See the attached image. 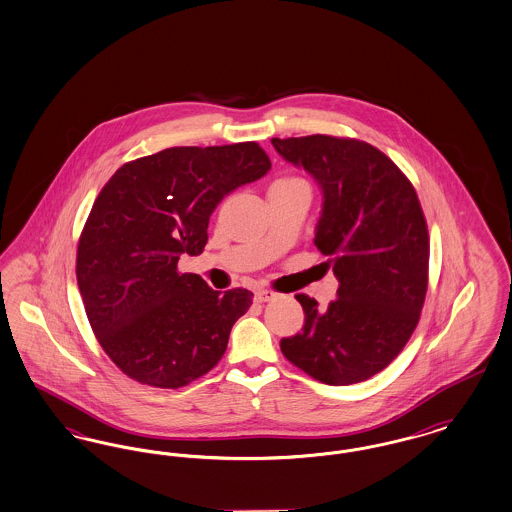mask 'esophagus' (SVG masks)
I'll return each mask as SVG.
<instances>
[{"label":"esophagus","mask_w":512,"mask_h":512,"mask_svg":"<svg viewBox=\"0 0 512 512\" xmlns=\"http://www.w3.org/2000/svg\"><path fill=\"white\" fill-rule=\"evenodd\" d=\"M276 297V293L268 291V289H257L255 291V301L257 303H266V301H272Z\"/></svg>","instance_id":"34e87169"}]
</instances>
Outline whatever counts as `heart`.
I'll return each instance as SVG.
<instances>
[{"instance_id": "obj_1", "label": "heart", "mask_w": 512, "mask_h": 512, "mask_svg": "<svg viewBox=\"0 0 512 512\" xmlns=\"http://www.w3.org/2000/svg\"><path fill=\"white\" fill-rule=\"evenodd\" d=\"M274 184H280V186H293V184H305L301 179H280Z\"/></svg>"}]
</instances>
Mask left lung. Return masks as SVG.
Here are the masks:
<instances>
[{
    "label": "left lung",
    "mask_w": 512,
    "mask_h": 512,
    "mask_svg": "<svg viewBox=\"0 0 512 512\" xmlns=\"http://www.w3.org/2000/svg\"><path fill=\"white\" fill-rule=\"evenodd\" d=\"M322 190L314 244L339 289L320 310L307 295L303 331L280 341L287 360L326 385H352L406 347L425 303L429 232L415 188L375 146L328 135L272 139Z\"/></svg>",
    "instance_id": "left-lung-1"
}]
</instances>
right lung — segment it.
Masks as SVG:
<instances>
[{
	"instance_id": "add662e5",
	"label": "right lung",
	"mask_w": 512,
	"mask_h": 512,
	"mask_svg": "<svg viewBox=\"0 0 512 512\" xmlns=\"http://www.w3.org/2000/svg\"><path fill=\"white\" fill-rule=\"evenodd\" d=\"M268 169L257 143L177 146L122 165L104 184L83 226L76 276L89 324L125 375L179 389L223 358L253 293L215 291L177 265L183 253L204 251L226 194Z\"/></svg>"
}]
</instances>
